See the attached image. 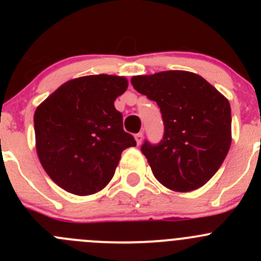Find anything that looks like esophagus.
<instances>
[{"label": "esophagus", "instance_id": "1", "mask_svg": "<svg viewBox=\"0 0 261 261\" xmlns=\"http://www.w3.org/2000/svg\"><path fill=\"white\" fill-rule=\"evenodd\" d=\"M143 139H144L143 133H139L135 135V140H136V144H138V145H140V144L143 143Z\"/></svg>", "mask_w": 261, "mask_h": 261}]
</instances>
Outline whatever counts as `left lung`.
I'll return each mask as SVG.
<instances>
[{
    "instance_id": "obj_1",
    "label": "left lung",
    "mask_w": 261,
    "mask_h": 261,
    "mask_svg": "<svg viewBox=\"0 0 261 261\" xmlns=\"http://www.w3.org/2000/svg\"><path fill=\"white\" fill-rule=\"evenodd\" d=\"M131 84L156 102L164 121L163 140L141 146L154 177L174 192L201 188L230 150L228 99L201 75L186 70L135 75Z\"/></svg>"
}]
</instances>
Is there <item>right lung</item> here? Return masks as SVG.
<instances>
[{
    "instance_id": "add662e5",
    "label": "right lung",
    "mask_w": 261,
    "mask_h": 261,
    "mask_svg": "<svg viewBox=\"0 0 261 261\" xmlns=\"http://www.w3.org/2000/svg\"><path fill=\"white\" fill-rule=\"evenodd\" d=\"M126 89L125 77L86 75L65 82L36 107V152L60 188L77 196L97 193L114 177L121 152L136 145L115 109Z\"/></svg>"
}]
</instances>
